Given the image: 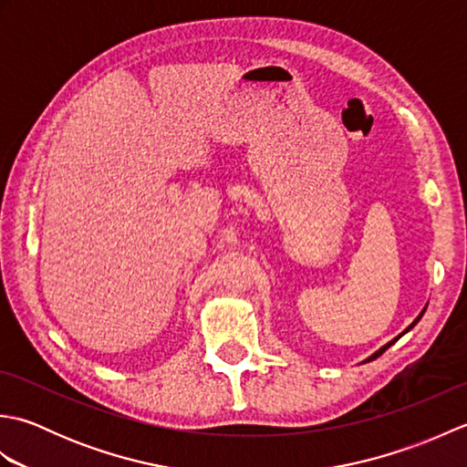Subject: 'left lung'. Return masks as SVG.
<instances>
[{"label":"left lung","mask_w":467,"mask_h":467,"mask_svg":"<svg viewBox=\"0 0 467 467\" xmlns=\"http://www.w3.org/2000/svg\"><path fill=\"white\" fill-rule=\"evenodd\" d=\"M421 315H423V311L420 313V317H418V319H415V321H413V323H411V325L408 327V329H405L403 333H408L410 329H413V327H415V325H418V321L421 319ZM403 333H401V335H403ZM401 335H400V337H401ZM400 337H398V339H400ZM398 339H393V341H389V343H387V345H383V347H381V349H379V351H375V353H373V355H371V357H369V359H367V361H373V359H377V357H379L381 353H385L387 349H389V347H391V345H393L395 341H398Z\"/></svg>","instance_id":"8db88e82"}]
</instances>
